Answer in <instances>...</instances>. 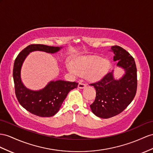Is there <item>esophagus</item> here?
<instances>
[{
    "mask_svg": "<svg viewBox=\"0 0 153 153\" xmlns=\"http://www.w3.org/2000/svg\"><path fill=\"white\" fill-rule=\"evenodd\" d=\"M85 87H86V84L82 83V82H79V84H78V88H84Z\"/></svg>",
    "mask_w": 153,
    "mask_h": 153,
    "instance_id": "34e87169",
    "label": "esophagus"
}]
</instances>
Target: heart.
Here are the masks:
<instances>
[{"instance_id":"heart-1","label":"heart","mask_w":153,"mask_h":153,"mask_svg":"<svg viewBox=\"0 0 153 153\" xmlns=\"http://www.w3.org/2000/svg\"><path fill=\"white\" fill-rule=\"evenodd\" d=\"M109 65V61L100 56H90L77 58L72 65H68V69L73 74H84L87 80L96 81L107 74Z\"/></svg>"}]
</instances>
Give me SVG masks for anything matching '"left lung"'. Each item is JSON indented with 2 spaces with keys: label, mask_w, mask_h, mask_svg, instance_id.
I'll list each match as a JSON object with an SVG mask.
<instances>
[{
  "label": "left lung",
  "mask_w": 153,
  "mask_h": 153,
  "mask_svg": "<svg viewBox=\"0 0 153 153\" xmlns=\"http://www.w3.org/2000/svg\"><path fill=\"white\" fill-rule=\"evenodd\" d=\"M114 61L125 70L120 79H115L113 70L100 81L92 83L96 91V99L90 107L101 118H109L123 112L134 99L137 90V69L134 58L119 46L111 47Z\"/></svg>",
  "instance_id": "left-lung-1"
}]
</instances>
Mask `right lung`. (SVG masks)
<instances>
[{
    "mask_svg": "<svg viewBox=\"0 0 153 153\" xmlns=\"http://www.w3.org/2000/svg\"><path fill=\"white\" fill-rule=\"evenodd\" d=\"M62 47L44 45H30L19 53L15 60L13 77L15 95L17 100L26 111L40 117L53 116L59 111L61 105L68 92L77 87L78 83L62 80L50 81L46 87L34 91L27 88L21 78V70L27 56L33 51L47 53L57 52Z\"/></svg>",
    "mask_w": 153,
    "mask_h": 153,
    "instance_id": "right-lung-1",
    "label": "right lung"
}]
</instances>
